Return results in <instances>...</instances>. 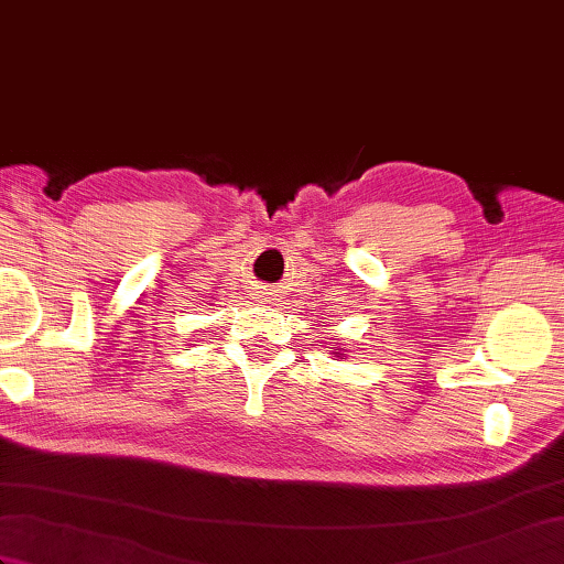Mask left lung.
<instances>
[{
	"label": "left lung",
	"mask_w": 564,
	"mask_h": 564,
	"mask_svg": "<svg viewBox=\"0 0 564 564\" xmlns=\"http://www.w3.org/2000/svg\"><path fill=\"white\" fill-rule=\"evenodd\" d=\"M344 351H346V349H339V346H334L332 354H334V356H344Z\"/></svg>",
	"instance_id": "8db88e82"
}]
</instances>
